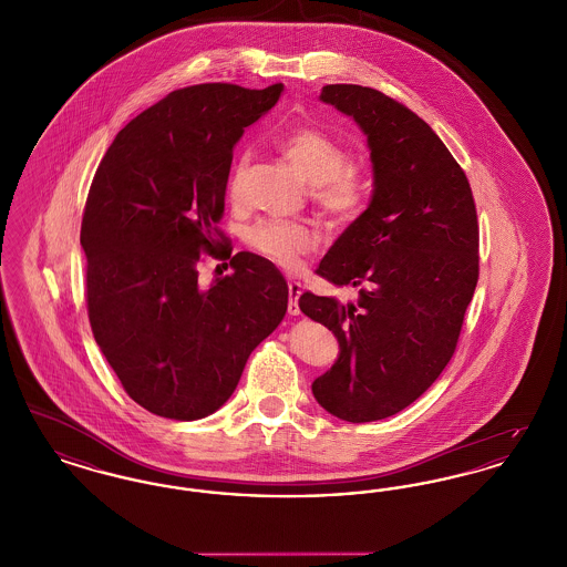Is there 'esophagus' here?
<instances>
[{
  "mask_svg": "<svg viewBox=\"0 0 567 567\" xmlns=\"http://www.w3.org/2000/svg\"><path fill=\"white\" fill-rule=\"evenodd\" d=\"M299 296H301V285L296 282V280H291L289 282V315L291 317H297L299 315Z\"/></svg>",
  "mask_w": 567,
  "mask_h": 567,
  "instance_id": "obj_1",
  "label": "esophagus"
}]
</instances>
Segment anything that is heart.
I'll return each instance as SVG.
<instances>
[{
  "label": "heart",
  "instance_id": "heart-1",
  "mask_svg": "<svg viewBox=\"0 0 567 567\" xmlns=\"http://www.w3.org/2000/svg\"><path fill=\"white\" fill-rule=\"evenodd\" d=\"M285 159L315 185L312 197L324 216L333 223H347L361 210L365 199V183L357 167L347 165V151L329 135L315 127H296L278 142ZM248 155H243L231 172V193L240 190ZM250 246L285 270H293L299 259L310 252L317 236L301 223L264 220L248 234Z\"/></svg>",
  "mask_w": 567,
  "mask_h": 567
}]
</instances>
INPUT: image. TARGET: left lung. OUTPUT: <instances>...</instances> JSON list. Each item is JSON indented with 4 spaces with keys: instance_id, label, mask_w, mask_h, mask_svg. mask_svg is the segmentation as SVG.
Listing matches in <instances>:
<instances>
[{
    "instance_id": "obj_1",
    "label": "left lung",
    "mask_w": 567,
    "mask_h": 567,
    "mask_svg": "<svg viewBox=\"0 0 567 567\" xmlns=\"http://www.w3.org/2000/svg\"><path fill=\"white\" fill-rule=\"evenodd\" d=\"M319 100L368 137L374 189L317 268L359 299L299 297L340 344L312 395L342 421L370 423L419 400L455 352L478 282L476 206L455 157L414 112L359 84H327Z\"/></svg>"
}]
</instances>
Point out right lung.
Masks as SVG:
<instances>
[{
    "label": "right lung",
    "mask_w": 567,
    "mask_h": 567,
    "mask_svg": "<svg viewBox=\"0 0 567 567\" xmlns=\"http://www.w3.org/2000/svg\"><path fill=\"white\" fill-rule=\"evenodd\" d=\"M282 89L172 91L116 134L95 172L81 229L89 321L127 395L163 419L216 412L287 312V280L259 255H234V274L208 287L197 271L218 244L234 146Z\"/></svg>",
    "instance_id": "right-lung-1"
}]
</instances>
